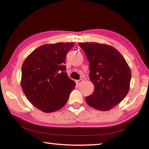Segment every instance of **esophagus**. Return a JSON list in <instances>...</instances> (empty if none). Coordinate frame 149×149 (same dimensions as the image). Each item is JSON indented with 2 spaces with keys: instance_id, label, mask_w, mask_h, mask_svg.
Listing matches in <instances>:
<instances>
[{
  "instance_id": "34e87169",
  "label": "esophagus",
  "mask_w": 149,
  "mask_h": 149,
  "mask_svg": "<svg viewBox=\"0 0 149 149\" xmlns=\"http://www.w3.org/2000/svg\"><path fill=\"white\" fill-rule=\"evenodd\" d=\"M83 81V80L82 79H79V80H77V81H76V83H77V85H80L81 83H82Z\"/></svg>"
}]
</instances>
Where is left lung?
Segmentation results:
<instances>
[{"label":"left lung","instance_id":"8db88e82","mask_svg":"<svg viewBox=\"0 0 149 149\" xmlns=\"http://www.w3.org/2000/svg\"><path fill=\"white\" fill-rule=\"evenodd\" d=\"M89 62V77L94 85L87 104L99 111H109L127 95L132 78L125 58L113 47L97 42H79Z\"/></svg>","mask_w":149,"mask_h":149}]
</instances>
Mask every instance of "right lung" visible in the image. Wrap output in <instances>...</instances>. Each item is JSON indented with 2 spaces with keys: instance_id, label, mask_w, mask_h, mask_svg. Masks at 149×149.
Segmentation results:
<instances>
[{
  "instance_id": "add662e5",
  "label": "right lung",
  "mask_w": 149,
  "mask_h": 149,
  "mask_svg": "<svg viewBox=\"0 0 149 149\" xmlns=\"http://www.w3.org/2000/svg\"><path fill=\"white\" fill-rule=\"evenodd\" d=\"M74 42L46 44L33 51L22 67L21 86L38 109L52 113L68 101L76 83L66 72V57Z\"/></svg>"
}]
</instances>
